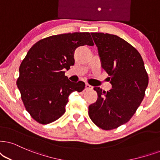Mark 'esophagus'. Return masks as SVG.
Masks as SVG:
<instances>
[{
    "label": "esophagus",
    "instance_id": "1",
    "mask_svg": "<svg viewBox=\"0 0 160 160\" xmlns=\"http://www.w3.org/2000/svg\"><path fill=\"white\" fill-rule=\"evenodd\" d=\"M92 88V86H90L88 83H86V87H85V90H90Z\"/></svg>",
    "mask_w": 160,
    "mask_h": 160
}]
</instances>
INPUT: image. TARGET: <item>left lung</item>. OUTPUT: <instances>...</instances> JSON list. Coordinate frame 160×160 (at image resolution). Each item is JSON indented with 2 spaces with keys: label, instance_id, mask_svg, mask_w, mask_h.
<instances>
[{
  "label": "left lung",
  "instance_id": "1",
  "mask_svg": "<svg viewBox=\"0 0 160 160\" xmlns=\"http://www.w3.org/2000/svg\"><path fill=\"white\" fill-rule=\"evenodd\" d=\"M103 69L109 75L112 88L94 89L98 98L88 106L92 122L103 130L118 128L133 117L144 98L148 76L139 52L114 35L93 32Z\"/></svg>",
  "mask_w": 160,
  "mask_h": 160
}]
</instances>
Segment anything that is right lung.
<instances>
[{"label": "right lung", "instance_id": "add662e5", "mask_svg": "<svg viewBox=\"0 0 160 160\" xmlns=\"http://www.w3.org/2000/svg\"><path fill=\"white\" fill-rule=\"evenodd\" d=\"M94 46L89 32L52 35L32 46L19 68L17 86L24 106L34 120L48 124L59 119L72 92H80L85 82H72L64 69L74 64L79 46Z\"/></svg>", "mask_w": 160, "mask_h": 160}]
</instances>
